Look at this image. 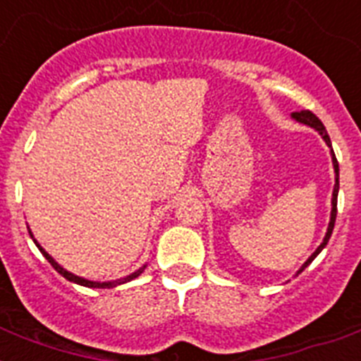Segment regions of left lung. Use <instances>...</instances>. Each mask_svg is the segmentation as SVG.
<instances>
[{"label":"left lung","mask_w":361,"mask_h":361,"mask_svg":"<svg viewBox=\"0 0 361 361\" xmlns=\"http://www.w3.org/2000/svg\"><path fill=\"white\" fill-rule=\"evenodd\" d=\"M292 120H296L300 121V123L303 125H309V127H313L317 133H319L320 136H322V140L328 144V146H331V142H330V136H328V133H326V127L322 125V121L317 118V116L313 114V112H309V110H302V112H294L292 114ZM331 155V164H334V172H336V185H334V192H331V214H330V223H328V231H326V236L324 240H322V243H320L319 247H317V251L311 255V257L303 262V266L296 271L298 274H302L303 269L307 268L309 264L313 262L314 258H317V255H319L322 249H324L326 245H328V241H330V236H331V232H334V225H336V217H337V192H339V163H337V159H336V153H334V149L330 152Z\"/></svg>","instance_id":"1"}]
</instances>
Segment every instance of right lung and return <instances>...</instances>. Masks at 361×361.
Returning a JSON list of instances; mask_svg holds the SVG:
<instances>
[{"label": "right lung", "mask_w": 361, "mask_h": 361, "mask_svg": "<svg viewBox=\"0 0 361 361\" xmlns=\"http://www.w3.org/2000/svg\"><path fill=\"white\" fill-rule=\"evenodd\" d=\"M30 236L33 238V234H31V231H30ZM33 241H35V245L39 247V251L42 252V257L47 258L48 262L52 264V268L56 269V271H58L59 275H63L65 279L71 281V283H76V285L87 286V288H114V286L123 285V283H129V281L136 279V277H138V275H140L142 271H144V269H146V266H147V264H144V266H142V268H138V269H136V271H133V274L125 275V277H121V279H116V281H104V283H101V281H90V279H84V277H78V275H75V274H71V271H67V269H65L63 266H59V264L56 262V260H54V258L50 257V255H48V252L44 251V249H42L41 245H39V241H37L35 238H33Z\"/></svg>", "instance_id": "add662e5"}]
</instances>
